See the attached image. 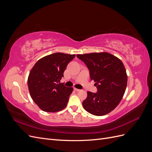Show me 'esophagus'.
I'll return each instance as SVG.
<instances>
[{
    "label": "esophagus",
    "mask_w": 152,
    "mask_h": 152,
    "mask_svg": "<svg viewBox=\"0 0 152 152\" xmlns=\"http://www.w3.org/2000/svg\"><path fill=\"white\" fill-rule=\"evenodd\" d=\"M74 90H75V91H77V92H78V91H80V89H77V88H74Z\"/></svg>",
    "instance_id": "obj_1"
}]
</instances>
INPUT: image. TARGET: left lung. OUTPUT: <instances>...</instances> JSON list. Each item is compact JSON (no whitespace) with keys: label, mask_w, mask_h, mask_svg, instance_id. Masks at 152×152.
I'll return each mask as SVG.
<instances>
[{"label":"left lung","mask_w":152,"mask_h":152,"mask_svg":"<svg viewBox=\"0 0 152 152\" xmlns=\"http://www.w3.org/2000/svg\"><path fill=\"white\" fill-rule=\"evenodd\" d=\"M89 70L90 78L96 83L97 93L87 92L82 102L87 112L96 116L108 114L115 108L126 91L127 75L122 61L108 53L77 54Z\"/></svg>","instance_id":"obj_1"}]
</instances>
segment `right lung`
I'll list each match as a JSON object with an SVG mask.
<instances>
[{
	"instance_id": "obj_1",
	"label": "right lung",
	"mask_w": 152,
	"mask_h": 152,
	"mask_svg": "<svg viewBox=\"0 0 152 152\" xmlns=\"http://www.w3.org/2000/svg\"><path fill=\"white\" fill-rule=\"evenodd\" d=\"M75 54L56 53L37 61L29 73L28 86L31 97L44 112H57L65 108L73 90L59 83L68 64Z\"/></svg>"
}]
</instances>
